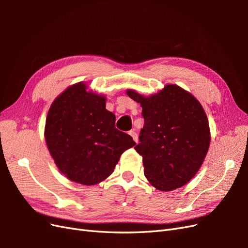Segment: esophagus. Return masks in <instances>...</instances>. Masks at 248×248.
Returning a JSON list of instances; mask_svg holds the SVG:
<instances>
[{
  "instance_id": "esophagus-1",
  "label": "esophagus",
  "mask_w": 248,
  "mask_h": 248,
  "mask_svg": "<svg viewBox=\"0 0 248 248\" xmlns=\"http://www.w3.org/2000/svg\"><path fill=\"white\" fill-rule=\"evenodd\" d=\"M129 134L131 136V138L133 139V140L136 141V142H139V136H138V133L134 131V130H130L129 131Z\"/></svg>"
}]
</instances>
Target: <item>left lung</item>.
I'll return each instance as SVG.
<instances>
[{"instance_id": "obj_1", "label": "left lung", "mask_w": 248, "mask_h": 248, "mask_svg": "<svg viewBox=\"0 0 248 248\" xmlns=\"http://www.w3.org/2000/svg\"><path fill=\"white\" fill-rule=\"evenodd\" d=\"M127 95L142 108L145 124L134 149L142 157L148 181L161 191L189 182L210 145L209 123L201 103L176 85L150 97L132 90Z\"/></svg>"}]
</instances>
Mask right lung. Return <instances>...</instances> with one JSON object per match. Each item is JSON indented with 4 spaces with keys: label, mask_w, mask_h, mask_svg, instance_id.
I'll return each mask as SVG.
<instances>
[{
    "label": "right lung",
    "mask_w": 248,
    "mask_h": 248,
    "mask_svg": "<svg viewBox=\"0 0 248 248\" xmlns=\"http://www.w3.org/2000/svg\"><path fill=\"white\" fill-rule=\"evenodd\" d=\"M106 97L86 91L82 82L66 89L52 102L46 122L49 153L73 182L94 185L112 174L120 156L136 145L115 127Z\"/></svg>",
    "instance_id": "right-lung-1"
}]
</instances>
